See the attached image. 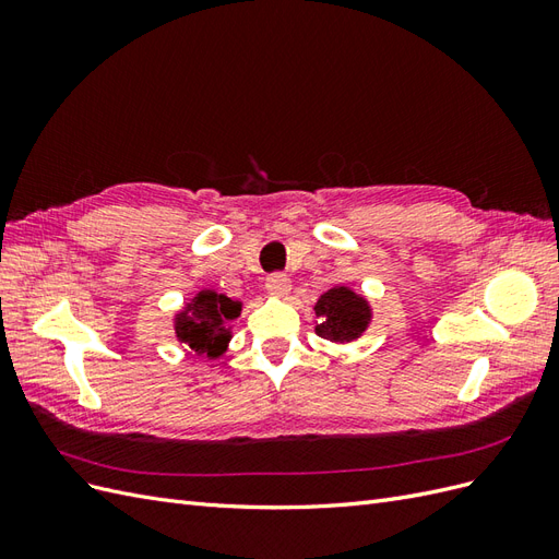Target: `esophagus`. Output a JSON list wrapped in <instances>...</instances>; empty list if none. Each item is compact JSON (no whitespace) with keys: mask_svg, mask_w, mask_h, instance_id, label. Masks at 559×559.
I'll list each match as a JSON object with an SVG mask.
<instances>
[{"mask_svg":"<svg viewBox=\"0 0 559 559\" xmlns=\"http://www.w3.org/2000/svg\"><path fill=\"white\" fill-rule=\"evenodd\" d=\"M265 289L273 296H286L292 289V280H289V275H284V273H273V275H267V280H265Z\"/></svg>","mask_w":559,"mask_h":559,"instance_id":"34e87169","label":"esophagus"}]
</instances>
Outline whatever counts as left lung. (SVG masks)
Segmentation results:
<instances>
[{
	"label": "left lung",
	"mask_w": 559,
	"mask_h": 559,
	"mask_svg": "<svg viewBox=\"0 0 559 559\" xmlns=\"http://www.w3.org/2000/svg\"><path fill=\"white\" fill-rule=\"evenodd\" d=\"M317 317L324 319L317 326V333L333 343H349L361 335L368 324L366 300L354 296L349 289H331L317 300Z\"/></svg>",
	"instance_id": "left-lung-1"
}]
</instances>
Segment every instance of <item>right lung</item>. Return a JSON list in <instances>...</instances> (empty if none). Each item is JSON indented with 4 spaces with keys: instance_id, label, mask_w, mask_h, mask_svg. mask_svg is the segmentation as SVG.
I'll return each instance as SVG.
<instances>
[{
    "instance_id": "obj_1",
    "label": "right lung",
    "mask_w": 559,
    "mask_h": 559,
    "mask_svg": "<svg viewBox=\"0 0 559 559\" xmlns=\"http://www.w3.org/2000/svg\"><path fill=\"white\" fill-rule=\"evenodd\" d=\"M238 314L240 302L226 298L224 294L202 292L195 296L189 310L177 317V337L198 354L207 352V357H218L230 341L224 324Z\"/></svg>"
}]
</instances>
